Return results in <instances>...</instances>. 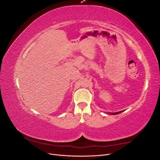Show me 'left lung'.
Returning a JSON list of instances; mask_svg holds the SVG:
<instances>
[{"mask_svg": "<svg viewBox=\"0 0 160 160\" xmlns=\"http://www.w3.org/2000/svg\"><path fill=\"white\" fill-rule=\"evenodd\" d=\"M122 112H123V111H119V112H116V113H110L109 114H111V115H117V114H119V113H122Z\"/></svg>", "mask_w": 160, "mask_h": 160, "instance_id": "1", "label": "left lung"}]
</instances>
